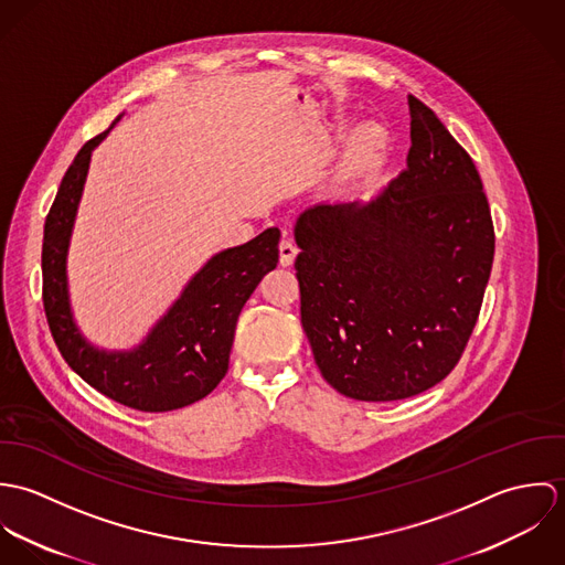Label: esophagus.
Returning a JSON list of instances; mask_svg holds the SVG:
<instances>
[{
    "instance_id": "34e87169",
    "label": "esophagus",
    "mask_w": 565,
    "mask_h": 565,
    "mask_svg": "<svg viewBox=\"0 0 565 565\" xmlns=\"http://www.w3.org/2000/svg\"><path fill=\"white\" fill-rule=\"evenodd\" d=\"M296 256H298L296 243L291 242V239H282V242H280V265H282V267L294 265Z\"/></svg>"
}]
</instances>
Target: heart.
Here are the masks:
<instances>
[{
  "instance_id": "heart-1",
  "label": "heart",
  "mask_w": 565,
  "mask_h": 565,
  "mask_svg": "<svg viewBox=\"0 0 565 565\" xmlns=\"http://www.w3.org/2000/svg\"><path fill=\"white\" fill-rule=\"evenodd\" d=\"M387 150H390V137L381 126L376 124L359 126L350 135L334 167V178H332L334 189L341 193L361 189L370 178H374L383 169V164L387 161Z\"/></svg>"
}]
</instances>
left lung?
<instances>
[{"label":"left lung","mask_w":565,"mask_h":565,"mask_svg":"<svg viewBox=\"0 0 565 565\" xmlns=\"http://www.w3.org/2000/svg\"><path fill=\"white\" fill-rule=\"evenodd\" d=\"M406 167L367 202L296 220L300 318L323 379L343 396H417L457 365L493 263L481 175L437 115L408 95Z\"/></svg>","instance_id":"left-lung-1"}]
</instances>
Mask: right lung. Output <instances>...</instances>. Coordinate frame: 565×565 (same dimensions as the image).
Here are the masks:
<instances>
[{"instance_id": "obj_1", "label": "right lung", "mask_w": 565, "mask_h": 565, "mask_svg": "<svg viewBox=\"0 0 565 565\" xmlns=\"http://www.w3.org/2000/svg\"><path fill=\"white\" fill-rule=\"evenodd\" d=\"M119 119L82 146L58 186L43 233V307L61 354L82 381L115 403L164 413L202 401L226 376L239 313L278 263L280 231L267 228L252 242L213 254L135 348L90 343L74 318L67 254L90 154Z\"/></svg>"}]
</instances>
